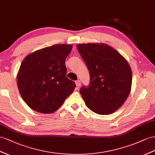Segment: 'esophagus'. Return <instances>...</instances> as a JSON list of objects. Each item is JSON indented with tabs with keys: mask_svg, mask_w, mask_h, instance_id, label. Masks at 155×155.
Returning <instances> with one entry per match:
<instances>
[{
	"mask_svg": "<svg viewBox=\"0 0 155 155\" xmlns=\"http://www.w3.org/2000/svg\"><path fill=\"white\" fill-rule=\"evenodd\" d=\"M75 84H76V86H80L81 85V81H79V80H78V81H75Z\"/></svg>",
	"mask_w": 155,
	"mask_h": 155,
	"instance_id": "obj_1",
	"label": "esophagus"
}]
</instances>
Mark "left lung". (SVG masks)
<instances>
[{"label": "left lung", "instance_id": "left-lung-1", "mask_svg": "<svg viewBox=\"0 0 155 155\" xmlns=\"http://www.w3.org/2000/svg\"><path fill=\"white\" fill-rule=\"evenodd\" d=\"M77 48L90 75L88 87L82 86L80 90L85 104L102 115L116 111L131 91L132 73L129 63L105 44H78Z\"/></svg>", "mask_w": 155, "mask_h": 155}]
</instances>
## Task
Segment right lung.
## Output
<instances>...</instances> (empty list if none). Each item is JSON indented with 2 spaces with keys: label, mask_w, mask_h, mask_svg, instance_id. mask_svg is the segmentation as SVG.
Returning a JSON list of instances; mask_svg holds the SVG:
<instances>
[{
  "label": "right lung",
  "mask_w": 155,
  "mask_h": 155,
  "mask_svg": "<svg viewBox=\"0 0 155 155\" xmlns=\"http://www.w3.org/2000/svg\"><path fill=\"white\" fill-rule=\"evenodd\" d=\"M73 46L55 45L27 55L17 75L23 101L31 109L44 114L60 107L76 85L66 77L65 59Z\"/></svg>",
  "instance_id": "right-lung-1"
}]
</instances>
